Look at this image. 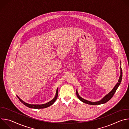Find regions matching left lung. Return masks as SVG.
<instances>
[{
  "instance_id": "1",
  "label": "left lung",
  "mask_w": 129,
  "mask_h": 129,
  "mask_svg": "<svg viewBox=\"0 0 129 129\" xmlns=\"http://www.w3.org/2000/svg\"><path fill=\"white\" fill-rule=\"evenodd\" d=\"M120 65H121V63H120ZM122 69H121V67L120 66V75L119 78V80L118 81V82L117 83V84L115 85V86H114V87L112 89V90L109 93H108L107 94H106L105 96L103 97V98H102L100 101H98V102H90L89 101L86 100L83 98H82V97H81L80 96V95L78 93V90H77L76 91V94L77 95L78 98V99L82 101L83 103H84L85 104H88V105H101V104H105L106 103H107V102H108L110 99H111L112 96H113V95L114 94V93H115V92L117 90V89L118 88V86L120 85V83L121 82V80H122Z\"/></svg>"
}]
</instances>
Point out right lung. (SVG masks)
Listing matches in <instances>:
<instances>
[{"instance_id": "1", "label": "right lung", "mask_w": 129, "mask_h": 129, "mask_svg": "<svg viewBox=\"0 0 129 129\" xmlns=\"http://www.w3.org/2000/svg\"><path fill=\"white\" fill-rule=\"evenodd\" d=\"M58 88H57V91H56V95H55L54 98L51 100L50 101H49V102L46 103V104H41V105H34V104H29L28 103H26L25 102H24V101H23L21 99H20L18 96L17 95V96L18 97V98L19 99V100L20 101V102L23 104L25 106H26L27 107L30 108H33V109H43V108H47L49 106H50L51 105H52L55 102H56V100L58 98Z\"/></svg>"}]
</instances>
